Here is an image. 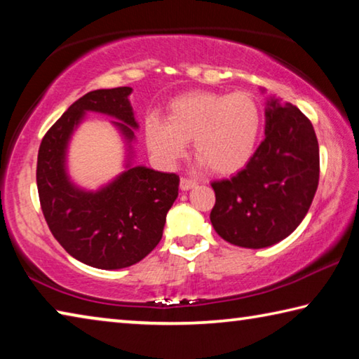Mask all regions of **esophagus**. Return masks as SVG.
Instances as JSON below:
<instances>
[{
  "label": "esophagus",
  "mask_w": 359,
  "mask_h": 359,
  "mask_svg": "<svg viewBox=\"0 0 359 359\" xmlns=\"http://www.w3.org/2000/svg\"><path fill=\"white\" fill-rule=\"evenodd\" d=\"M196 184H198L196 180L182 177V179H180V190H182V191H188V190H191V188L196 187Z\"/></svg>",
  "instance_id": "1"
}]
</instances>
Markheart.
<instances>
[{
    "mask_svg": "<svg viewBox=\"0 0 359 359\" xmlns=\"http://www.w3.org/2000/svg\"><path fill=\"white\" fill-rule=\"evenodd\" d=\"M261 114L248 93L191 92L172 100L166 118L149 115L144 137L151 155L171 168L193 139L199 166L228 175L241 171L258 147Z\"/></svg>",
    "mask_w": 359,
    "mask_h": 359,
    "instance_id": "heart-1",
    "label": "heart"
}]
</instances>
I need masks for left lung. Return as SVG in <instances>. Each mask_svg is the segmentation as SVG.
I'll return each instance as SVG.
<instances>
[{"instance_id": "1", "label": "left lung", "mask_w": 359, "mask_h": 359, "mask_svg": "<svg viewBox=\"0 0 359 359\" xmlns=\"http://www.w3.org/2000/svg\"><path fill=\"white\" fill-rule=\"evenodd\" d=\"M264 104V141L238 174L212 184V226L244 248H266L288 238L307 215L320 177L318 141L309 118L276 96H267Z\"/></svg>"}]
</instances>
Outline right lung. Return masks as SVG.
Segmentation results:
<instances>
[{
    "mask_svg": "<svg viewBox=\"0 0 359 359\" xmlns=\"http://www.w3.org/2000/svg\"><path fill=\"white\" fill-rule=\"evenodd\" d=\"M131 87L95 90L77 100L47 131L39 147L36 184L52 234L72 258L96 269H123L154 250L179 194V175L135 165L139 123ZM88 111L115 118L124 142V171L96 191L69 174V145Z\"/></svg>",
    "mask_w": 359,
    "mask_h": 359,
    "instance_id": "1",
    "label": "right lung"
}]
</instances>
